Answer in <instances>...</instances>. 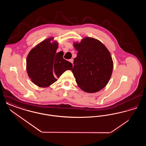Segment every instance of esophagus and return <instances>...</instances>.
Listing matches in <instances>:
<instances>
[{"mask_svg":"<svg viewBox=\"0 0 146 146\" xmlns=\"http://www.w3.org/2000/svg\"><path fill=\"white\" fill-rule=\"evenodd\" d=\"M70 62L72 63V64H73V59H72V58H71V59H70Z\"/></svg>","mask_w":146,"mask_h":146,"instance_id":"esophagus-1","label":"esophagus"}]
</instances>
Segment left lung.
<instances>
[{
	"label": "left lung",
	"mask_w": 146,
	"mask_h": 146,
	"mask_svg": "<svg viewBox=\"0 0 146 146\" xmlns=\"http://www.w3.org/2000/svg\"><path fill=\"white\" fill-rule=\"evenodd\" d=\"M78 51L72 70L78 86L88 93L96 92L108 84L113 68L111 54L101 42L85 37L74 42Z\"/></svg>",
	"instance_id": "1"
}]
</instances>
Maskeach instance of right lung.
<instances>
[{
    "instance_id": "right-lung-1",
    "label": "right lung",
    "mask_w": 146,
    "mask_h": 146,
    "mask_svg": "<svg viewBox=\"0 0 146 146\" xmlns=\"http://www.w3.org/2000/svg\"><path fill=\"white\" fill-rule=\"evenodd\" d=\"M49 38L40 42L28 54L26 69L32 82L39 87L46 88L57 81L67 70H72V64L63 58V52H56L58 43L51 42Z\"/></svg>"
}]
</instances>
